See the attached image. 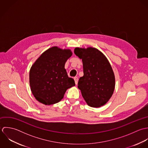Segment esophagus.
I'll list each match as a JSON object with an SVG mask.
<instances>
[{"label":"esophagus","instance_id":"1","mask_svg":"<svg viewBox=\"0 0 148 148\" xmlns=\"http://www.w3.org/2000/svg\"><path fill=\"white\" fill-rule=\"evenodd\" d=\"M74 81H75V85H77V84H78V78H77V77H74Z\"/></svg>","mask_w":148,"mask_h":148}]
</instances>
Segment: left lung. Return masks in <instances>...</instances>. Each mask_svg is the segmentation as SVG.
Masks as SVG:
<instances>
[{
	"instance_id": "obj_1",
	"label": "left lung",
	"mask_w": 148,
	"mask_h": 148,
	"mask_svg": "<svg viewBox=\"0 0 148 148\" xmlns=\"http://www.w3.org/2000/svg\"><path fill=\"white\" fill-rule=\"evenodd\" d=\"M74 54L83 63L84 76L79 79L78 89L89 106L101 107L110 99L115 88V75L110 63L94 47H76Z\"/></svg>"
}]
</instances>
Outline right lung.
<instances>
[{"label": "right lung", "mask_w": 148, "mask_h": 148, "mask_svg": "<svg viewBox=\"0 0 148 148\" xmlns=\"http://www.w3.org/2000/svg\"><path fill=\"white\" fill-rule=\"evenodd\" d=\"M73 53L71 50L57 46L49 48L35 60L30 69V89L35 99L45 105L59 102L66 90L74 86L64 65Z\"/></svg>", "instance_id": "add662e5"}]
</instances>
